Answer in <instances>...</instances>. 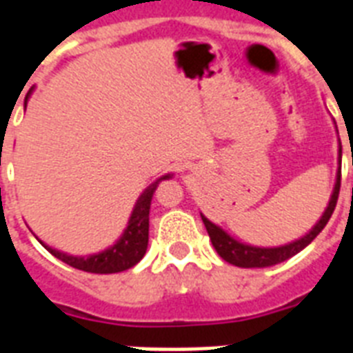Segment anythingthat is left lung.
<instances>
[{"label": "left lung", "mask_w": 353, "mask_h": 353, "mask_svg": "<svg viewBox=\"0 0 353 353\" xmlns=\"http://www.w3.org/2000/svg\"><path fill=\"white\" fill-rule=\"evenodd\" d=\"M339 188H341V148H339V170H337V179H335L334 192L328 201V207L321 216V220L312 227V231L299 238L295 241H290L285 245H276V247H260V245H249L245 241L236 240L234 236H231L227 231H223L220 225H216L214 221H210L207 216L201 214L207 232L210 236L212 245L218 251L225 262L238 265V268H269L274 263H280L288 260V258L295 256L296 252H301L306 245H310L317 234L323 231L328 220L334 214L335 205H337V198H339Z\"/></svg>", "instance_id": "1"}]
</instances>
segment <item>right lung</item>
I'll list each match as a JSON object with an SVG mask.
<instances>
[{
  "label": "right lung",
  "mask_w": 353,
  "mask_h": 353,
  "mask_svg": "<svg viewBox=\"0 0 353 353\" xmlns=\"http://www.w3.org/2000/svg\"><path fill=\"white\" fill-rule=\"evenodd\" d=\"M25 106H27V97H25ZM172 174L159 177L157 181L144 188L143 192L139 194V198L135 199L130 216H128L126 225L124 231L121 232L117 240L113 241L112 245L102 249L99 252H85V254H73V252L60 251L57 247H51L40 243L46 247L47 251L54 254L58 260H62L68 265L85 273H99V274H108V273H121L126 269L133 268L135 263L141 262V258L146 252L148 247V227H150V205H152V198L157 185L163 179L170 177Z\"/></svg>",
  "instance_id": "right-lung-1"
}]
</instances>
